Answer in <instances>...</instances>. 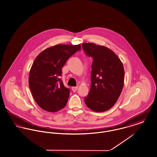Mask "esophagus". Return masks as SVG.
I'll list each match as a JSON object with an SVG mask.
<instances>
[{
  "label": "esophagus",
  "mask_w": 157,
  "mask_h": 157,
  "mask_svg": "<svg viewBox=\"0 0 157 157\" xmlns=\"http://www.w3.org/2000/svg\"><path fill=\"white\" fill-rule=\"evenodd\" d=\"M71 89H72V90H73V92H75L77 90L78 87H77V86H76V87H72Z\"/></svg>",
  "instance_id": "obj_1"
}]
</instances>
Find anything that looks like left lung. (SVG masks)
<instances>
[{"mask_svg": "<svg viewBox=\"0 0 157 157\" xmlns=\"http://www.w3.org/2000/svg\"><path fill=\"white\" fill-rule=\"evenodd\" d=\"M82 49L93 58L91 86L84 98L88 108L103 112L112 108L121 94L124 80V70L120 58L108 48L94 43H84Z\"/></svg>", "mask_w": 157, "mask_h": 157, "instance_id": "8db88e82", "label": "left lung"}]
</instances>
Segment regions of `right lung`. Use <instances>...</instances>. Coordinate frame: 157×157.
Segmentation results:
<instances>
[{
    "instance_id": "add662e5",
    "label": "right lung",
    "mask_w": 157,
    "mask_h": 157,
    "mask_svg": "<svg viewBox=\"0 0 157 157\" xmlns=\"http://www.w3.org/2000/svg\"><path fill=\"white\" fill-rule=\"evenodd\" d=\"M81 45L57 44L42 51L35 59L29 74V83L37 105L49 112H56L67 103L70 90L60 77L67 61Z\"/></svg>"
}]
</instances>
